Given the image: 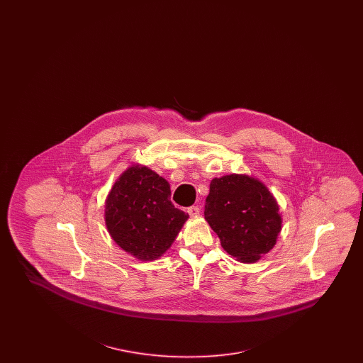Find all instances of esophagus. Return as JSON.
I'll return each mask as SVG.
<instances>
[{"label": "esophagus", "instance_id": "esophagus-1", "mask_svg": "<svg viewBox=\"0 0 363 363\" xmlns=\"http://www.w3.org/2000/svg\"><path fill=\"white\" fill-rule=\"evenodd\" d=\"M188 213L190 216H199L200 215V208L197 206H191V207L188 208Z\"/></svg>", "mask_w": 363, "mask_h": 363}]
</instances>
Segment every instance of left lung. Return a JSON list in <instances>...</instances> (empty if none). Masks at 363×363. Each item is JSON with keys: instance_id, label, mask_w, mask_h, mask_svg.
Listing matches in <instances>:
<instances>
[{"instance_id": "left-lung-1", "label": "left lung", "mask_w": 363, "mask_h": 363, "mask_svg": "<svg viewBox=\"0 0 363 363\" xmlns=\"http://www.w3.org/2000/svg\"><path fill=\"white\" fill-rule=\"evenodd\" d=\"M204 216L222 247L242 262H255L268 253L281 228L277 200L259 181L247 175L213 178Z\"/></svg>"}]
</instances>
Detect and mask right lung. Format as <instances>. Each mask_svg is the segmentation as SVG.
I'll use <instances>...</instances> for the list:
<instances>
[{
    "label": "right lung",
    "mask_w": 363,
    "mask_h": 363,
    "mask_svg": "<svg viewBox=\"0 0 363 363\" xmlns=\"http://www.w3.org/2000/svg\"><path fill=\"white\" fill-rule=\"evenodd\" d=\"M169 182L147 167H130L106 200V225L113 240L138 259L160 257L188 213L174 207Z\"/></svg>",
    "instance_id": "1"
}]
</instances>
